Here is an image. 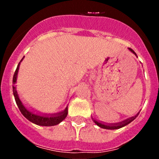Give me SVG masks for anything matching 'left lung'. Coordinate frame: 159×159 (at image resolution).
Returning a JSON list of instances; mask_svg holds the SVG:
<instances>
[{
  "mask_svg": "<svg viewBox=\"0 0 159 159\" xmlns=\"http://www.w3.org/2000/svg\"><path fill=\"white\" fill-rule=\"evenodd\" d=\"M129 51H131V52L133 53L134 54H135L136 56H137V54H136V53L134 52V51H133L131 48H129ZM139 112L137 114V115H135V116L134 117H131V118H128V119L126 120H124V121H121V122H118V123H115V124H105V123H102V122H99V121H96V120L93 119V121H94V122L95 123L96 125H97L98 126H99V127L102 128V129H110V130H115V129H121V128L124 127V126L127 125H129V123H131V121H133V120L135 119L136 117L139 115Z\"/></svg>",
  "mask_w": 159,
  "mask_h": 159,
  "instance_id": "left-lung-1",
  "label": "left lung"
}]
</instances>
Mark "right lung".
<instances>
[{"label":"right lung","instance_id":"1","mask_svg":"<svg viewBox=\"0 0 159 159\" xmlns=\"http://www.w3.org/2000/svg\"><path fill=\"white\" fill-rule=\"evenodd\" d=\"M23 58L20 60V61L19 62L18 65L17 67V69H16L15 72H14V77H13V83L14 84L16 83L17 81V72H18L19 66H20V62L22 61ZM13 94H14V98H15V102L17 103V107H18L19 110L20 111L22 115L25 117L28 120H29L30 121H31L32 123L35 125H38L41 126H54L56 125H58L59 123L61 122L64 119L67 117L68 115V106L66 107L65 110L61 112H59V113L56 114H45V115H38V114H35L34 112L30 111L25 105L22 104L21 101L19 98V96L17 94V90H16L15 86H13Z\"/></svg>","mask_w":159,"mask_h":159}]
</instances>
